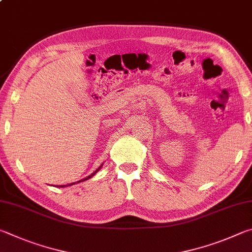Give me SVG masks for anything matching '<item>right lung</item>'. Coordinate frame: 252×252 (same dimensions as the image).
Instances as JSON below:
<instances>
[{
  "label": "right lung",
  "mask_w": 252,
  "mask_h": 252,
  "mask_svg": "<svg viewBox=\"0 0 252 252\" xmlns=\"http://www.w3.org/2000/svg\"><path fill=\"white\" fill-rule=\"evenodd\" d=\"M100 168H101V166H100V167H99V168H98V169H97L96 171H94V173H93L92 175H90V176H88V177H86V178H84V179H82V180H79V182H77V183H81V182H84V180H87V179H90V178H91V177H93V176H94V175H95V174L97 173V171H98V170H99ZM72 185H74V183H72V184H68V185H66V186H72ZM59 187H62V188H63V187H65V186H64V185H63V186H59Z\"/></svg>",
  "instance_id": "add662e5"
}]
</instances>
